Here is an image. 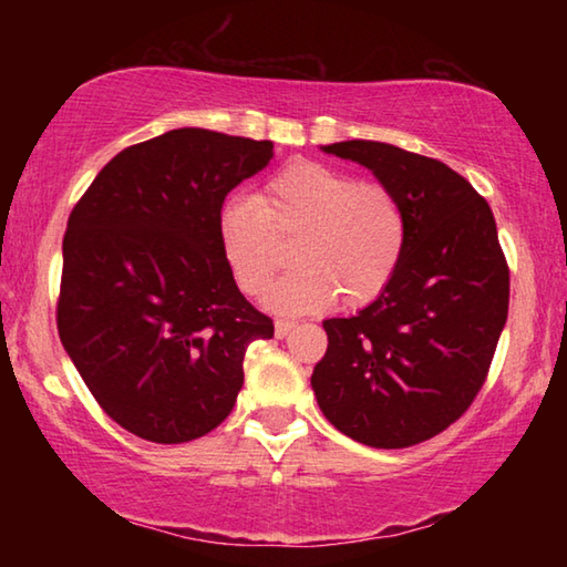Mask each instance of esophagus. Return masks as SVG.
Listing matches in <instances>:
<instances>
[{"label":"esophagus","mask_w":567,"mask_h":567,"mask_svg":"<svg viewBox=\"0 0 567 567\" xmlns=\"http://www.w3.org/2000/svg\"><path fill=\"white\" fill-rule=\"evenodd\" d=\"M297 328V324L292 322V320H277L275 322V338H287V334H290L292 330Z\"/></svg>","instance_id":"1"}]
</instances>
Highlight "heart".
Masks as SVG:
<instances>
[{"mask_svg": "<svg viewBox=\"0 0 567 567\" xmlns=\"http://www.w3.org/2000/svg\"><path fill=\"white\" fill-rule=\"evenodd\" d=\"M300 235L295 272L265 302L277 312H315L334 302L362 307L392 282L408 245V217L388 187L320 162H292L260 199L233 197L219 209V245L237 285L262 295L282 265L280 239Z\"/></svg>", "mask_w": 567, "mask_h": 567, "instance_id": "1", "label": "heart"}]
</instances>
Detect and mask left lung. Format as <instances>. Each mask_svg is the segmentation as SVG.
Here are the masks:
<instances>
[{
	"label": "left lung",
	"mask_w": 567,
	"mask_h": 567,
	"mask_svg": "<svg viewBox=\"0 0 567 567\" xmlns=\"http://www.w3.org/2000/svg\"><path fill=\"white\" fill-rule=\"evenodd\" d=\"M320 150L368 167L400 199L408 245L382 295L322 322L315 398L362 445H417L470 408L505 328L511 272L493 209L440 159L370 140Z\"/></svg>",
	"instance_id": "obj_1"
}]
</instances>
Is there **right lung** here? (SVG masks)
<instances>
[{"instance_id": "add662e5", "label": "right lung", "mask_w": 567, "mask_h": 567, "mask_svg": "<svg viewBox=\"0 0 567 567\" xmlns=\"http://www.w3.org/2000/svg\"><path fill=\"white\" fill-rule=\"evenodd\" d=\"M272 142L182 127L122 150L72 209L56 328L107 415L150 443L215 430L243 390L247 344L272 320L245 300L219 209Z\"/></svg>"}]
</instances>
